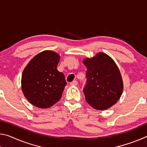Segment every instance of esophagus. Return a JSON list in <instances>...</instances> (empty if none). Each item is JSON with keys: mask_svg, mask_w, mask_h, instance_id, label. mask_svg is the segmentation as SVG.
<instances>
[{"mask_svg": "<svg viewBox=\"0 0 147 147\" xmlns=\"http://www.w3.org/2000/svg\"><path fill=\"white\" fill-rule=\"evenodd\" d=\"M70 85L71 86H77L78 85V82H77L76 80H74L72 82L70 83Z\"/></svg>", "mask_w": 147, "mask_h": 147, "instance_id": "34e87169", "label": "esophagus"}]
</instances>
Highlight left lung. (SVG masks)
I'll use <instances>...</instances> for the list:
<instances>
[{"label":"left lung","instance_id":"left-lung-1","mask_svg":"<svg viewBox=\"0 0 147 147\" xmlns=\"http://www.w3.org/2000/svg\"><path fill=\"white\" fill-rule=\"evenodd\" d=\"M87 68L86 84L83 92L86 100L92 108L106 110L121 98L123 82L117 65L104 53L84 59Z\"/></svg>","mask_w":147,"mask_h":147}]
</instances>
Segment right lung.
Returning a JSON list of instances; mask_svg holds the SVG:
<instances>
[{"label":"right lung","mask_w":147,"mask_h":147,"mask_svg":"<svg viewBox=\"0 0 147 147\" xmlns=\"http://www.w3.org/2000/svg\"><path fill=\"white\" fill-rule=\"evenodd\" d=\"M58 53L44 51L29 61L22 74L21 88L30 102L39 108H48L61 98L67 82L57 70Z\"/></svg>","instance_id":"add662e5"}]
</instances>
